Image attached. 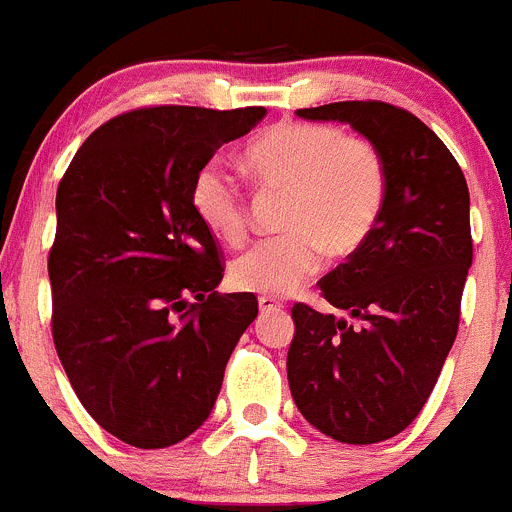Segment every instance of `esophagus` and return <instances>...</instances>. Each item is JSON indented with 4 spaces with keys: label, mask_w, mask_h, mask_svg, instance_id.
<instances>
[{
    "label": "esophagus",
    "mask_w": 512,
    "mask_h": 512,
    "mask_svg": "<svg viewBox=\"0 0 512 512\" xmlns=\"http://www.w3.org/2000/svg\"><path fill=\"white\" fill-rule=\"evenodd\" d=\"M281 308H283V303L278 301V298H273V296H261V298H258V311H261V313L281 311Z\"/></svg>",
    "instance_id": "esophagus-1"
}]
</instances>
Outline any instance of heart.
<instances>
[{"label":"heart","mask_w":512,"mask_h":512,"mask_svg":"<svg viewBox=\"0 0 512 512\" xmlns=\"http://www.w3.org/2000/svg\"><path fill=\"white\" fill-rule=\"evenodd\" d=\"M263 189L288 191L283 229L256 241L231 263L241 291L286 296L321 266L361 249L386 204V164L376 146L333 124L283 121L263 131L244 154ZM191 209L221 241L239 244L249 229V204L239 181L211 161L191 181Z\"/></svg>","instance_id":"1"}]
</instances>
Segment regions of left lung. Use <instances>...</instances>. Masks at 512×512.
Returning <instances> with one entry per match:
<instances>
[{
  "instance_id": "obj_1",
  "label": "left lung",
  "mask_w": 512,
  "mask_h": 512,
  "mask_svg": "<svg viewBox=\"0 0 512 512\" xmlns=\"http://www.w3.org/2000/svg\"><path fill=\"white\" fill-rule=\"evenodd\" d=\"M296 114L351 124L386 164L371 236L321 278L323 298L361 323L296 303L286 358L291 396L313 428L341 443H378L416 421L458 333L473 263L468 184L411 111L336 101Z\"/></svg>"
}]
</instances>
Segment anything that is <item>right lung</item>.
<instances>
[{
	"instance_id": "add662e5",
	"label": "right lung",
	"mask_w": 512,
	"mask_h": 512,
	"mask_svg": "<svg viewBox=\"0 0 512 512\" xmlns=\"http://www.w3.org/2000/svg\"><path fill=\"white\" fill-rule=\"evenodd\" d=\"M263 106H146L101 124L57 189L52 336L74 393L134 448H166L209 418L254 293H219V246L191 181L249 134Z\"/></svg>"
}]
</instances>
